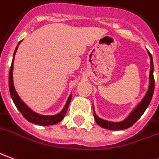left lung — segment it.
Wrapping results in <instances>:
<instances>
[{
    "label": "left lung",
    "instance_id": "left-lung-1",
    "mask_svg": "<svg viewBox=\"0 0 159 159\" xmlns=\"http://www.w3.org/2000/svg\"><path fill=\"white\" fill-rule=\"evenodd\" d=\"M150 57H151V70H150V86L149 89L147 91L146 95L142 100V102L139 106L134 109L129 116L122 122H118V123H114V122L107 121V120H103L102 119H100L95 114L94 112V118L95 120V122L98 124L99 126H102L103 128H106L108 130H124L128 128L130 126H132L135 122L137 121L141 117V115L145 113V109L147 108V107L149 106L151 100L152 98L153 92H154V87H155V81H154V76H153V61L152 54L149 52Z\"/></svg>",
    "mask_w": 159,
    "mask_h": 159
}]
</instances>
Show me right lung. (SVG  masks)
<instances>
[{
  "mask_svg": "<svg viewBox=\"0 0 159 159\" xmlns=\"http://www.w3.org/2000/svg\"><path fill=\"white\" fill-rule=\"evenodd\" d=\"M20 43L18 44L16 46V49L14 51V57L15 55V52L17 51L18 46L20 45ZM13 63H14V59L12 61V64H11V67H10L9 70V77H8V85H9V91L11 97L14 101L15 106L17 107L19 111L21 113V114L24 116V118L26 119L28 121L34 123V124H37V125H41V126H49V125H54L57 124L58 122H60L63 119H64V115L67 112L68 109V107L70 102V100H71V95H70V97L68 98V101L65 104V107H64V109L61 111L59 114H56V115H51V116H46V115H41V114H36L34 113L33 111L30 109L28 107L25 105V103L22 102L20 98L19 97V95H17L15 89L14 87V83H13Z\"/></svg>",
  "mask_w": 159,
  "mask_h": 159,
  "instance_id": "obj_1",
  "label": "right lung"
}]
</instances>
